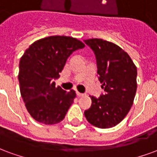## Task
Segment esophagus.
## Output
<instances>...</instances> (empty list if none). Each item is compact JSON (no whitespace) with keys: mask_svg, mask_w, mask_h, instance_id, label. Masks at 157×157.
Segmentation results:
<instances>
[{"mask_svg":"<svg viewBox=\"0 0 157 157\" xmlns=\"http://www.w3.org/2000/svg\"><path fill=\"white\" fill-rule=\"evenodd\" d=\"M76 94H77V96H78V97H81V96H83V94H82V93L78 92V91H77V92H76Z\"/></svg>","mask_w":157,"mask_h":157,"instance_id":"obj_1","label":"esophagus"}]
</instances>
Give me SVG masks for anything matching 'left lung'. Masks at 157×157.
Masks as SVG:
<instances>
[{"mask_svg": "<svg viewBox=\"0 0 157 157\" xmlns=\"http://www.w3.org/2000/svg\"><path fill=\"white\" fill-rule=\"evenodd\" d=\"M97 60L99 81L105 94L90 96L92 105L84 111L94 126L107 129L121 123L130 111L137 89V68L129 54L119 46L99 38L83 40Z\"/></svg>", "mask_w": 157, "mask_h": 157, "instance_id": "left-lung-1", "label": "left lung"}]
</instances>
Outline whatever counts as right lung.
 Instances as JSON below:
<instances>
[{
    "label": "right lung",
    "instance_id": "add662e5",
    "mask_svg": "<svg viewBox=\"0 0 157 157\" xmlns=\"http://www.w3.org/2000/svg\"><path fill=\"white\" fill-rule=\"evenodd\" d=\"M77 38L51 36L34 42L21 56L18 80L27 111L39 123L54 124L64 119L76 93L67 92L52 82L73 52L84 48Z\"/></svg>",
    "mask_w": 157,
    "mask_h": 157
}]
</instances>
